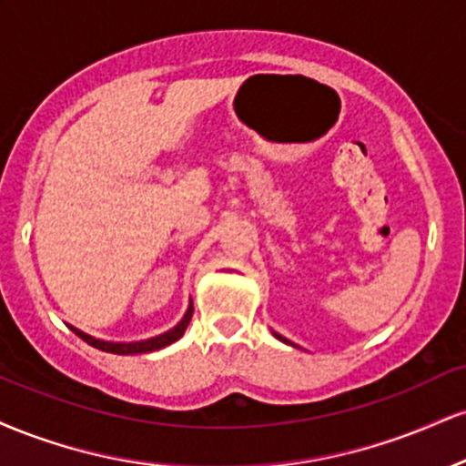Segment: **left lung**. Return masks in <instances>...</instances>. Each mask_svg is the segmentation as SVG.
<instances>
[{
    "mask_svg": "<svg viewBox=\"0 0 466 466\" xmlns=\"http://www.w3.org/2000/svg\"><path fill=\"white\" fill-rule=\"evenodd\" d=\"M273 336H276V339L278 340H282V343H287V345H293V347H297L295 343H290V340L289 339H284V336L282 334H278V332H273Z\"/></svg>",
    "mask_w": 466,
    "mask_h": 466,
    "instance_id": "obj_1",
    "label": "left lung"
}]
</instances>
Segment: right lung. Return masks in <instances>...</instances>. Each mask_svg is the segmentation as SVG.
I'll use <instances>...</instances> for the list:
<instances>
[{
  "label": "right lung",
  "instance_id": "obj_1",
  "mask_svg": "<svg viewBox=\"0 0 466 466\" xmlns=\"http://www.w3.org/2000/svg\"><path fill=\"white\" fill-rule=\"evenodd\" d=\"M190 317H193V301L188 304L184 317L179 319V323L173 325L171 329H167V332H162L158 336H151V339H145V340H132V343H116V340L95 339V336L82 332V329H77V328H73V325H69V329L80 336L82 340H86L88 345H93L95 350L110 351V354H119V356H132V354H149V351H158V350H162V347L176 343V340L182 339L184 332H187Z\"/></svg>",
  "mask_w": 466,
  "mask_h": 466
}]
</instances>
